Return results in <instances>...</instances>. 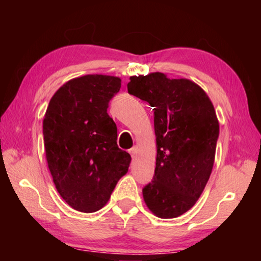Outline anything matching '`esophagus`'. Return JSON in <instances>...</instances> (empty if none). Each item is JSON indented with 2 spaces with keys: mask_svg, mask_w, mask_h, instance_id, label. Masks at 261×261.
Segmentation results:
<instances>
[{
  "mask_svg": "<svg viewBox=\"0 0 261 261\" xmlns=\"http://www.w3.org/2000/svg\"><path fill=\"white\" fill-rule=\"evenodd\" d=\"M129 153L131 154V156H132V158H135L136 153H137V148H136V147H132V148H130V149H129Z\"/></svg>",
  "mask_w": 261,
  "mask_h": 261,
  "instance_id": "esophagus-1",
  "label": "esophagus"
}]
</instances>
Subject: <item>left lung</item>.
Listing matches in <instances>:
<instances>
[{"instance_id":"obj_1","label":"left lung","mask_w":261,"mask_h":261,"mask_svg":"<svg viewBox=\"0 0 261 261\" xmlns=\"http://www.w3.org/2000/svg\"><path fill=\"white\" fill-rule=\"evenodd\" d=\"M127 92L154 110L156 163L143 189L145 204L162 219L184 214L199 199L213 169L219 121L202 88L165 73L132 76Z\"/></svg>"}]
</instances>
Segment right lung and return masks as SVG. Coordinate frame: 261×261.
I'll return each mask as SVG.
<instances>
[{"label": "right lung", "instance_id": "1", "mask_svg": "<svg viewBox=\"0 0 261 261\" xmlns=\"http://www.w3.org/2000/svg\"><path fill=\"white\" fill-rule=\"evenodd\" d=\"M121 79L86 74L53 95L43 118L46 159L53 180L69 206L93 213L129 169L131 156L117 146V127L107 113Z\"/></svg>", "mask_w": 261, "mask_h": 261}]
</instances>
